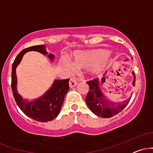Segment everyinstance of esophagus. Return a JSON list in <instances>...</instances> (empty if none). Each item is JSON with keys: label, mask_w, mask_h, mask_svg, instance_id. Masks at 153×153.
Returning a JSON list of instances; mask_svg holds the SVG:
<instances>
[{"label": "esophagus", "mask_w": 153, "mask_h": 153, "mask_svg": "<svg viewBox=\"0 0 153 153\" xmlns=\"http://www.w3.org/2000/svg\"><path fill=\"white\" fill-rule=\"evenodd\" d=\"M77 83H78V82H77L76 79L74 78H71L70 79V81H69V85L71 88H73L75 87V85H77Z\"/></svg>", "instance_id": "1"}]
</instances>
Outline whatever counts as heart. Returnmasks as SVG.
Wrapping results in <instances>:
<instances>
[{
	"mask_svg": "<svg viewBox=\"0 0 153 153\" xmlns=\"http://www.w3.org/2000/svg\"><path fill=\"white\" fill-rule=\"evenodd\" d=\"M110 54L103 49L75 52L73 57V63L64 59L63 63L69 71L75 68H88L90 75L94 77L101 75L108 65Z\"/></svg>",
	"mask_w": 153,
	"mask_h": 153,
	"instance_id": "obj_1",
	"label": "heart"
}]
</instances>
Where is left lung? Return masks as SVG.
<instances>
[{
  "mask_svg": "<svg viewBox=\"0 0 153 153\" xmlns=\"http://www.w3.org/2000/svg\"><path fill=\"white\" fill-rule=\"evenodd\" d=\"M132 75H134L132 85L134 86L135 75L134 72H132ZM103 80V78L101 79V82ZM101 81L98 78H96L87 82L90 89L85 98V101L88 108L94 114L103 118H110L124 109L129 103L131 97L122 102L109 101L101 91Z\"/></svg>",
  "mask_w": 153,
  "mask_h": 153,
  "instance_id": "8db88e82",
  "label": "left lung"
}]
</instances>
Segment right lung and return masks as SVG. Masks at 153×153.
<instances>
[{
  "label": "right lung",
  "mask_w": 153,
  "mask_h": 153,
  "mask_svg": "<svg viewBox=\"0 0 153 153\" xmlns=\"http://www.w3.org/2000/svg\"><path fill=\"white\" fill-rule=\"evenodd\" d=\"M29 51H36L47 55L45 45H36L24 49L16 57L12 65L11 73V88L14 99L20 109L24 114L34 120L41 122L52 121L58 116L62 108L65 96L69 90V80H55L52 87L39 99L29 101L24 99L17 91V77L16 69L22 61L24 54ZM50 60L54 59V54H48Z\"/></svg>",
  "instance_id": "1"
}]
</instances>
